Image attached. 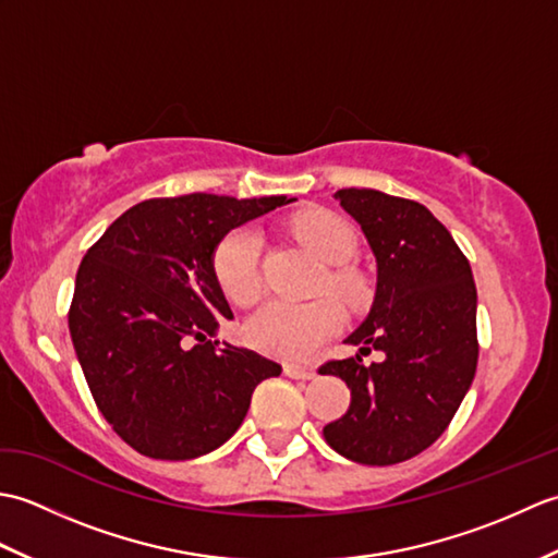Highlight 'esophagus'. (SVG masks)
I'll list each match as a JSON object with an SVG mask.
<instances>
[{
	"instance_id": "1",
	"label": "esophagus",
	"mask_w": 558,
	"mask_h": 558,
	"mask_svg": "<svg viewBox=\"0 0 558 558\" xmlns=\"http://www.w3.org/2000/svg\"><path fill=\"white\" fill-rule=\"evenodd\" d=\"M286 374L290 378H298V381H312V378H316L314 369H304V366L298 364H286Z\"/></svg>"
}]
</instances>
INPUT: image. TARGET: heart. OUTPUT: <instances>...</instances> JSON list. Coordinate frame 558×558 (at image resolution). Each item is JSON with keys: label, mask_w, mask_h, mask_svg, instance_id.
Returning <instances> with one entry per match:
<instances>
[{"label": "heart", "mask_w": 558, "mask_h": 558, "mask_svg": "<svg viewBox=\"0 0 558 558\" xmlns=\"http://www.w3.org/2000/svg\"><path fill=\"white\" fill-rule=\"evenodd\" d=\"M294 232L302 244L314 252L326 264H333L328 270V288L340 294L345 302H360L364 298V280L352 268L338 266L354 254L357 234L352 225L330 210H310L294 220ZM260 240L252 228H240L230 232L218 244L213 254V276L225 298L232 304L246 306L258 300L260 294ZM342 326V312L330 300L312 302H288L270 300L256 310L244 326V336L260 352L276 354V357L302 362L333 338Z\"/></svg>", "instance_id": "obj_1"}]
</instances>
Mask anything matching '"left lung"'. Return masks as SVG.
<instances>
[{
  "mask_svg": "<svg viewBox=\"0 0 558 558\" xmlns=\"http://www.w3.org/2000/svg\"><path fill=\"white\" fill-rule=\"evenodd\" d=\"M376 258L369 316L345 342L360 354L326 362L350 408L324 426L326 444L362 465H396L429 448L453 420L477 369V290L465 254L417 201L340 189ZM385 352L364 365L361 354Z\"/></svg>",
  "mask_w": 558,
  "mask_h": 558,
  "instance_id": "left-lung-1",
  "label": "left lung"
}]
</instances>
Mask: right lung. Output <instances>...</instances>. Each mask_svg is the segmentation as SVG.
<instances>
[{
    "mask_svg": "<svg viewBox=\"0 0 558 558\" xmlns=\"http://www.w3.org/2000/svg\"><path fill=\"white\" fill-rule=\"evenodd\" d=\"M294 198H148L83 256L69 333L102 417L141 456L192 460L240 429L282 366L213 340L230 304L213 254L230 230Z\"/></svg>",
    "mask_w": 558,
    "mask_h": 558,
    "instance_id": "add662e5",
    "label": "right lung"
}]
</instances>
